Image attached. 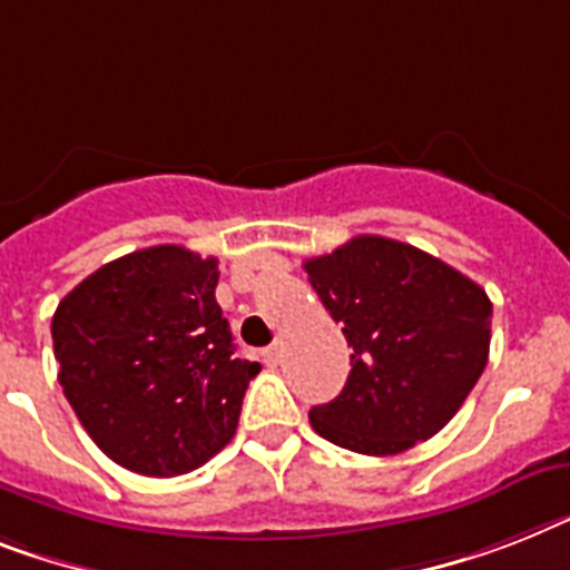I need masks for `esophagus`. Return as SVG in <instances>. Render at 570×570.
Masks as SVG:
<instances>
[{"label":"esophagus","instance_id":"obj_1","mask_svg":"<svg viewBox=\"0 0 570 570\" xmlns=\"http://www.w3.org/2000/svg\"><path fill=\"white\" fill-rule=\"evenodd\" d=\"M265 364L267 366L282 364V343H274V346H267V350H265Z\"/></svg>","mask_w":570,"mask_h":570}]
</instances>
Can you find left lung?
I'll list each match as a JSON object with an SVG mask.
<instances>
[{
  "label": "left lung",
  "mask_w": 570,
  "mask_h": 570,
  "mask_svg": "<svg viewBox=\"0 0 570 570\" xmlns=\"http://www.w3.org/2000/svg\"><path fill=\"white\" fill-rule=\"evenodd\" d=\"M352 346L341 396L308 413L341 449L387 458L449 425L489 358L487 291L411 244L358 235L305 262Z\"/></svg>",
  "instance_id": "1"
}]
</instances>
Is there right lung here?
<instances>
[{
	"label": "right lung",
	"instance_id": "1",
	"mask_svg": "<svg viewBox=\"0 0 570 570\" xmlns=\"http://www.w3.org/2000/svg\"><path fill=\"white\" fill-rule=\"evenodd\" d=\"M215 285L218 258L157 244L98 267L60 299L58 381L112 463L174 478L233 440L262 366L235 358Z\"/></svg>",
	"mask_w": 570,
	"mask_h": 570
}]
</instances>
